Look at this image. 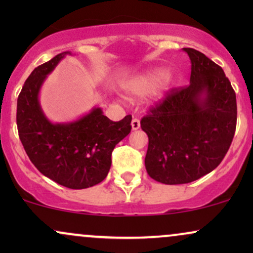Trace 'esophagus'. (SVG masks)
<instances>
[{
  "instance_id": "obj_1",
  "label": "esophagus",
  "mask_w": 253,
  "mask_h": 253,
  "mask_svg": "<svg viewBox=\"0 0 253 253\" xmlns=\"http://www.w3.org/2000/svg\"><path fill=\"white\" fill-rule=\"evenodd\" d=\"M130 125H132V129H133V130L139 129V127H140V120H139V119L134 118V119H133V120H132V123H130Z\"/></svg>"
}]
</instances>
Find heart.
I'll return each mask as SVG.
<instances>
[{
    "mask_svg": "<svg viewBox=\"0 0 253 253\" xmlns=\"http://www.w3.org/2000/svg\"><path fill=\"white\" fill-rule=\"evenodd\" d=\"M158 82V90H157L156 95L161 96L168 88L170 83V76L169 74H162L159 70H151L144 74L138 75V76L133 77L128 82L125 84V90L130 95L134 96H140V95L146 94L149 90L152 88L153 85Z\"/></svg>",
    "mask_w": 253,
    "mask_h": 253,
    "instance_id": "b5f03b06",
    "label": "heart"
}]
</instances>
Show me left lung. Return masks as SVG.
<instances>
[{"label": "left lung", "mask_w": 253, "mask_h": 253, "mask_svg": "<svg viewBox=\"0 0 253 253\" xmlns=\"http://www.w3.org/2000/svg\"><path fill=\"white\" fill-rule=\"evenodd\" d=\"M183 51L191 62L190 83L171 89L140 121L149 136L146 171L164 184L190 183L215 169L237 126L236 92L222 69L200 51Z\"/></svg>", "instance_id": "left-lung-1"}]
</instances>
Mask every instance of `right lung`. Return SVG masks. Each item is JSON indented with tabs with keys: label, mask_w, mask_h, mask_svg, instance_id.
Segmentation results:
<instances>
[{
	"label": "right lung",
	"mask_w": 253,
	"mask_h": 253,
	"mask_svg": "<svg viewBox=\"0 0 253 253\" xmlns=\"http://www.w3.org/2000/svg\"><path fill=\"white\" fill-rule=\"evenodd\" d=\"M70 52L57 54L32 71L17 97L16 124L24 149L43 176L70 189L102 182L112 165L115 145L129 134L132 117L114 123L94 108L80 120L52 124L39 104L43 81Z\"/></svg>",
	"instance_id": "1"
}]
</instances>
